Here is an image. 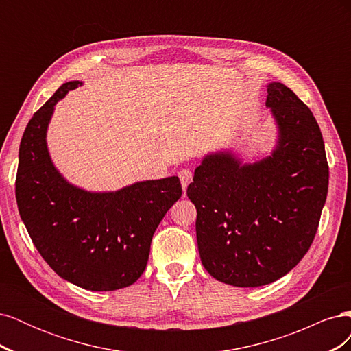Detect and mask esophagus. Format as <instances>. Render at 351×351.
Masks as SVG:
<instances>
[{"label": "esophagus", "instance_id": "obj_1", "mask_svg": "<svg viewBox=\"0 0 351 351\" xmlns=\"http://www.w3.org/2000/svg\"><path fill=\"white\" fill-rule=\"evenodd\" d=\"M178 178H180V182H182V187H183V190L186 192V189H187L189 183L192 182V178H193L192 171H190V169H182V171L178 173Z\"/></svg>", "mask_w": 351, "mask_h": 351}]
</instances>
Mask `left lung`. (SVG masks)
<instances>
[{
    "label": "left lung",
    "instance_id": "obj_1",
    "mask_svg": "<svg viewBox=\"0 0 351 351\" xmlns=\"http://www.w3.org/2000/svg\"><path fill=\"white\" fill-rule=\"evenodd\" d=\"M265 104L278 127L272 154L244 164L230 151L212 152L187 187L202 265L234 287L289 274L311 247L328 193L325 145L312 111L280 82L268 84Z\"/></svg>",
    "mask_w": 351,
    "mask_h": 351
}]
</instances>
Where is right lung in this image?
Returning <instances> with one entry per match:
<instances>
[{
	"label": "right lung",
	"instance_id": "obj_1",
	"mask_svg": "<svg viewBox=\"0 0 351 351\" xmlns=\"http://www.w3.org/2000/svg\"><path fill=\"white\" fill-rule=\"evenodd\" d=\"M82 86L73 80L34 114L19 149L16 200L35 247L61 278L90 291H112L139 280L167 210L182 197L178 177L146 180L117 192L73 186L47 146L56 104Z\"/></svg>",
	"mask_w": 351,
	"mask_h": 351
}]
</instances>
